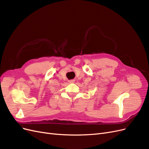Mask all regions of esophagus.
Segmentation results:
<instances>
[{"label": "esophagus", "instance_id": "1", "mask_svg": "<svg viewBox=\"0 0 149 149\" xmlns=\"http://www.w3.org/2000/svg\"><path fill=\"white\" fill-rule=\"evenodd\" d=\"M74 82H75L74 79H71L69 81V83H74Z\"/></svg>", "mask_w": 149, "mask_h": 149}]
</instances>
